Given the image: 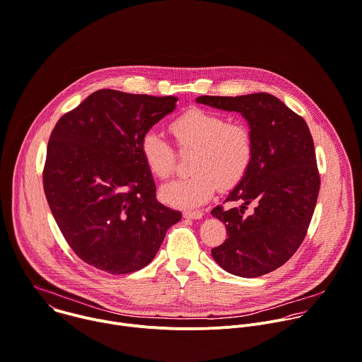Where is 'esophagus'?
<instances>
[{
	"instance_id": "esophagus-1",
	"label": "esophagus",
	"mask_w": 362,
	"mask_h": 362,
	"mask_svg": "<svg viewBox=\"0 0 362 362\" xmlns=\"http://www.w3.org/2000/svg\"><path fill=\"white\" fill-rule=\"evenodd\" d=\"M184 218H188V219H201L204 216V212L201 211H184Z\"/></svg>"
}]
</instances>
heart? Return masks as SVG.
I'll return each instance as SVG.
<instances>
[{"mask_svg":"<svg viewBox=\"0 0 362 362\" xmlns=\"http://www.w3.org/2000/svg\"><path fill=\"white\" fill-rule=\"evenodd\" d=\"M171 132L181 148L195 150L191 158L194 173L161 188L163 199L173 206L202 205L218 184L223 188L238 184L250 167L253 137L240 122H226L218 113L192 109L173 122ZM141 154L151 174L163 180L171 175L175 154L158 132L148 130L143 136Z\"/></svg>","mask_w":362,"mask_h":362,"instance_id":"b5f03b06","label":"heart"}]
</instances>
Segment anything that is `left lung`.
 I'll list each match as a JSON object with an SVG mask.
<instances>
[{
  "label": "left lung",
  "mask_w": 362,
  "mask_h": 362,
  "mask_svg": "<svg viewBox=\"0 0 362 362\" xmlns=\"http://www.w3.org/2000/svg\"><path fill=\"white\" fill-rule=\"evenodd\" d=\"M197 103L240 113L253 137L250 167L225 199L242 205L211 211L228 233V239L211 250L212 257L240 277L273 272L301 245L318 197L320 177L308 126L269 93L199 96ZM249 203L255 209L246 216Z\"/></svg>",
  "instance_id": "1"
}]
</instances>
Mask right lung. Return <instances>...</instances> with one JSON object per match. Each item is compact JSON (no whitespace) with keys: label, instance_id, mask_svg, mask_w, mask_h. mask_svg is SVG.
I'll return each instance as SVG.
<instances>
[{"label":"right lung","instance_id":"add662e5","mask_svg":"<svg viewBox=\"0 0 362 362\" xmlns=\"http://www.w3.org/2000/svg\"><path fill=\"white\" fill-rule=\"evenodd\" d=\"M177 100L102 89L58 120L44 189L62 235L88 264L110 274L140 270L181 221L157 201L141 154L143 136Z\"/></svg>","mask_w":362,"mask_h":362}]
</instances>
